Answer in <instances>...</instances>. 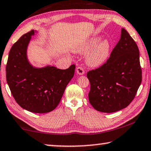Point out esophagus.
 Masks as SVG:
<instances>
[{
    "mask_svg": "<svg viewBox=\"0 0 151 151\" xmlns=\"http://www.w3.org/2000/svg\"><path fill=\"white\" fill-rule=\"evenodd\" d=\"M76 73L79 75H83L85 74V70L83 69V67L78 66L77 68H76Z\"/></svg>",
    "mask_w": 151,
    "mask_h": 151,
    "instance_id": "1",
    "label": "esophagus"
}]
</instances>
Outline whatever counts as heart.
Segmentation results:
<instances>
[{"label": "heart", "instance_id": "1", "mask_svg": "<svg viewBox=\"0 0 151 151\" xmlns=\"http://www.w3.org/2000/svg\"><path fill=\"white\" fill-rule=\"evenodd\" d=\"M99 40L100 38L99 37L93 38L75 49V52L76 53H85L92 48L95 45H96L88 52L86 58L87 64L91 66L97 67L101 66L106 61L109 56L110 50L109 42L107 40H104L97 45Z\"/></svg>", "mask_w": 151, "mask_h": 151}]
</instances>
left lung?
Masks as SVG:
<instances>
[{"instance_id": "8db88e82", "label": "left lung", "mask_w": 151, "mask_h": 151, "mask_svg": "<svg viewBox=\"0 0 151 151\" xmlns=\"http://www.w3.org/2000/svg\"><path fill=\"white\" fill-rule=\"evenodd\" d=\"M139 50L125 29L106 63L87 74L88 100L97 111L112 113L132 101L142 82Z\"/></svg>"}]
</instances>
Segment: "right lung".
Returning <instances> with one entry per match:
<instances>
[{"instance_id": "obj_1", "label": "right lung", "mask_w": 151, "mask_h": 151, "mask_svg": "<svg viewBox=\"0 0 151 151\" xmlns=\"http://www.w3.org/2000/svg\"><path fill=\"white\" fill-rule=\"evenodd\" d=\"M35 32L23 35L11 47L6 66V81L22 108L33 113H48L60 101L75 74V65L66 70L51 66L33 67L28 61L27 48Z\"/></svg>"}]
</instances>
